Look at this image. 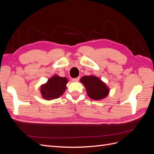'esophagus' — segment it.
Instances as JSON below:
<instances>
[{
  "label": "esophagus",
  "mask_w": 154,
  "mask_h": 154,
  "mask_svg": "<svg viewBox=\"0 0 154 154\" xmlns=\"http://www.w3.org/2000/svg\"><path fill=\"white\" fill-rule=\"evenodd\" d=\"M79 80H80V78L78 77V78H73V79H72L71 81H72V82H78Z\"/></svg>",
  "instance_id": "34e87169"
}]
</instances>
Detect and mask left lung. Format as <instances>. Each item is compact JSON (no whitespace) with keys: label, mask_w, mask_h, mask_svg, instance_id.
<instances>
[{"label":"left lung","mask_w":154,"mask_h":154,"mask_svg":"<svg viewBox=\"0 0 154 154\" xmlns=\"http://www.w3.org/2000/svg\"><path fill=\"white\" fill-rule=\"evenodd\" d=\"M80 82L85 86L88 96L91 99L100 100L105 98L109 93V88L104 82L95 76H84Z\"/></svg>","instance_id":"1"}]
</instances>
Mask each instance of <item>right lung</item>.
Returning <instances> with one entry per match:
<instances>
[{
  "instance_id": "obj_1",
  "label": "right lung",
  "mask_w": 154,
  "mask_h": 154,
  "mask_svg": "<svg viewBox=\"0 0 154 154\" xmlns=\"http://www.w3.org/2000/svg\"><path fill=\"white\" fill-rule=\"evenodd\" d=\"M67 79L54 75L49 78L47 83L40 87L42 96L46 100L57 99L61 96L66 90Z\"/></svg>"
}]
</instances>
